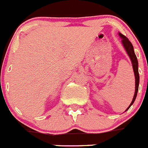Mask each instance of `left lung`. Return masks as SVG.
<instances>
[{
	"label": "left lung",
	"mask_w": 148,
	"mask_h": 148,
	"mask_svg": "<svg viewBox=\"0 0 148 148\" xmlns=\"http://www.w3.org/2000/svg\"><path fill=\"white\" fill-rule=\"evenodd\" d=\"M119 35L120 38L122 39V43L123 47L125 49V51L127 52L128 55L129 56L131 59V62L132 64V68L133 71H134V77H135V90H134V97H133V99L131 104L129 105L127 109L125 111H127L129 108L131 107V106L134 103V100L136 99L137 94H138V86H139V73H138V59H137L136 55L134 53V48H133L132 44L131 43V42L128 40V39L127 37H125L124 35H122V33L119 32Z\"/></svg>",
	"instance_id": "8db88e82"
}]
</instances>
